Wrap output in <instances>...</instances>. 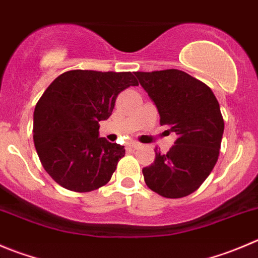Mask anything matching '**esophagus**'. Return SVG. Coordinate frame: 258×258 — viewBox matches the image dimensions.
<instances>
[{
    "label": "esophagus",
    "mask_w": 258,
    "mask_h": 258,
    "mask_svg": "<svg viewBox=\"0 0 258 258\" xmlns=\"http://www.w3.org/2000/svg\"><path fill=\"white\" fill-rule=\"evenodd\" d=\"M141 147V144L137 143V142H131V143H127V148L129 149H138Z\"/></svg>",
    "instance_id": "1"
}]
</instances>
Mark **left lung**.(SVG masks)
I'll use <instances>...</instances> for the list:
<instances>
[{
	"label": "left lung",
	"instance_id": "8db88e82",
	"mask_svg": "<svg viewBox=\"0 0 258 258\" xmlns=\"http://www.w3.org/2000/svg\"><path fill=\"white\" fill-rule=\"evenodd\" d=\"M156 105L161 125L177 134L166 154L143 168L152 191L168 199L187 196L198 190L219 157L224 120L219 102L205 83L178 70L134 72Z\"/></svg>",
	"mask_w": 258,
	"mask_h": 258
}]
</instances>
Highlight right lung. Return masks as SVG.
<instances>
[{
	"mask_svg": "<svg viewBox=\"0 0 258 258\" xmlns=\"http://www.w3.org/2000/svg\"><path fill=\"white\" fill-rule=\"evenodd\" d=\"M138 86L132 72L68 71L58 76L34 111V144L44 170L62 187L90 192L106 185L124 147L99 137L117 95Z\"/></svg>",
	"mask_w": 258,
	"mask_h": 258,
	"instance_id": "add662e5",
	"label": "right lung"
}]
</instances>
